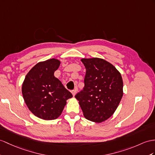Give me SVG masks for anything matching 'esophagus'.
I'll return each instance as SVG.
<instances>
[{
    "label": "esophagus",
    "instance_id": "obj_1",
    "mask_svg": "<svg viewBox=\"0 0 155 155\" xmlns=\"http://www.w3.org/2000/svg\"><path fill=\"white\" fill-rule=\"evenodd\" d=\"M71 94H72L73 96L74 97L75 95V94H76V90H73L71 91Z\"/></svg>",
    "mask_w": 155,
    "mask_h": 155
}]
</instances>
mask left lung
Masks as SVG:
<instances>
[{"label":"left lung","instance_id":"obj_1","mask_svg":"<svg viewBox=\"0 0 155 155\" xmlns=\"http://www.w3.org/2000/svg\"><path fill=\"white\" fill-rule=\"evenodd\" d=\"M86 68L84 89L75 96L86 119L101 123L112 116L123 96L121 74L107 60L82 58Z\"/></svg>","mask_w":155,"mask_h":155}]
</instances>
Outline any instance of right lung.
I'll use <instances>...</instances> for the list:
<instances>
[{
  "label": "right lung",
  "mask_w": 155,
  "mask_h": 155,
  "mask_svg": "<svg viewBox=\"0 0 155 155\" xmlns=\"http://www.w3.org/2000/svg\"><path fill=\"white\" fill-rule=\"evenodd\" d=\"M60 64V61L56 58L39 62L29 70L22 84L21 92L26 105L41 119L58 118L66 101L72 97L54 75Z\"/></svg>",
  "instance_id": "right-lung-1"
}]
</instances>
